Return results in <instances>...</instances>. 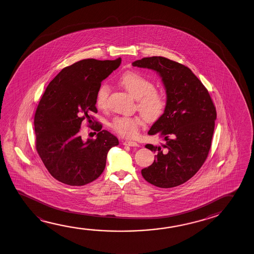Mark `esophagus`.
<instances>
[{
    "mask_svg": "<svg viewBox=\"0 0 254 254\" xmlns=\"http://www.w3.org/2000/svg\"><path fill=\"white\" fill-rule=\"evenodd\" d=\"M123 144L125 145V146H138V144L137 142L131 141V140H125V141H123Z\"/></svg>",
    "mask_w": 254,
    "mask_h": 254,
    "instance_id": "1",
    "label": "esophagus"
}]
</instances>
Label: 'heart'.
<instances>
[{"label":"heart","mask_w":254,"mask_h":254,"mask_svg":"<svg viewBox=\"0 0 254 254\" xmlns=\"http://www.w3.org/2000/svg\"><path fill=\"white\" fill-rule=\"evenodd\" d=\"M118 82L132 98L136 99L137 109L143 118L149 123L160 119L166 108V98L164 93L155 89L149 79L136 72H127L121 75ZM108 84L99 85L96 93V106L106 108L108 103ZM140 118L137 116H118L113 120L112 129L125 138H133L138 135L141 125Z\"/></svg>","instance_id":"heart-1"}]
</instances>
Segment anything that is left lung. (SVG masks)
<instances>
[{"label": "left lung", "mask_w": 254, "mask_h": 254, "mask_svg": "<svg viewBox=\"0 0 254 254\" xmlns=\"http://www.w3.org/2000/svg\"><path fill=\"white\" fill-rule=\"evenodd\" d=\"M132 65L158 73L167 95L164 115L148 131L164 143L146 144L156 155L150 166L142 169V176L162 189L181 185L199 171L208 156L217 116L214 104L206 88L184 64L150 57L134 61Z\"/></svg>", "instance_id": "8db88e82"}]
</instances>
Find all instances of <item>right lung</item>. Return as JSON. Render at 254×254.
Returning <instances> with one entry per match:
<instances>
[{
    "instance_id": "obj_1",
    "label": "right lung",
    "mask_w": 254,
    "mask_h": 254,
    "mask_svg": "<svg viewBox=\"0 0 254 254\" xmlns=\"http://www.w3.org/2000/svg\"><path fill=\"white\" fill-rule=\"evenodd\" d=\"M121 61H78L62 69L44 91L35 115V147L57 181L69 186L92 182L103 172L109 149L119 144L99 123L95 139L83 141L80 130L82 121L92 118L89 114L98 112L95 99L101 82Z\"/></svg>"
}]
</instances>
